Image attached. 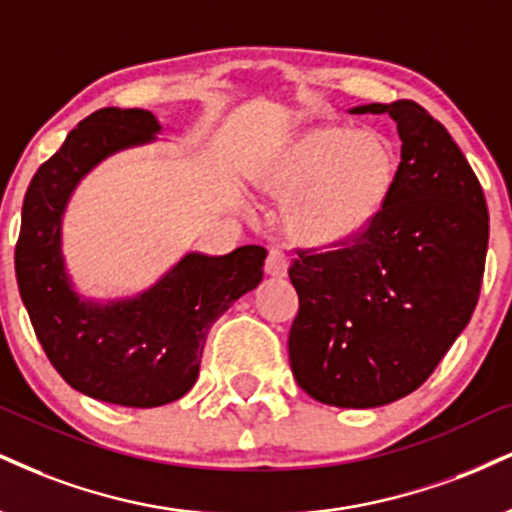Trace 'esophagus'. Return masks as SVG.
<instances>
[{"label":"esophagus","mask_w":512,"mask_h":512,"mask_svg":"<svg viewBox=\"0 0 512 512\" xmlns=\"http://www.w3.org/2000/svg\"><path fill=\"white\" fill-rule=\"evenodd\" d=\"M264 272H267L269 276H286L288 274V260L279 248L269 250L267 262H264Z\"/></svg>","instance_id":"1"}]
</instances>
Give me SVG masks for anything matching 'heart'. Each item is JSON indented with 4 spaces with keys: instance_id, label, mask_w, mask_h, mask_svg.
Here are the masks:
<instances>
[{
    "instance_id": "obj_1",
    "label": "heart",
    "mask_w": 512,
    "mask_h": 512,
    "mask_svg": "<svg viewBox=\"0 0 512 512\" xmlns=\"http://www.w3.org/2000/svg\"><path fill=\"white\" fill-rule=\"evenodd\" d=\"M398 178L393 143L377 131L319 126L262 169L260 183L288 200L286 231L317 248L348 243L372 226Z\"/></svg>"
}]
</instances>
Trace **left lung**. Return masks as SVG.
I'll return each mask as SVG.
<instances>
[{
	"label": "left lung",
	"mask_w": 512,
	"mask_h": 512,
	"mask_svg": "<svg viewBox=\"0 0 512 512\" xmlns=\"http://www.w3.org/2000/svg\"><path fill=\"white\" fill-rule=\"evenodd\" d=\"M350 112L396 121V186L350 243L298 252L288 357L305 393L362 410L420 389L463 334L482 288L489 212L472 166L427 109L398 100Z\"/></svg>",
	"instance_id": "left-lung-1"
}]
</instances>
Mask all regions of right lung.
Masks as SVG:
<instances>
[{
    "mask_svg": "<svg viewBox=\"0 0 512 512\" xmlns=\"http://www.w3.org/2000/svg\"><path fill=\"white\" fill-rule=\"evenodd\" d=\"M145 109L104 107L66 135L30 181L16 243V279L35 336L73 389L126 408H157L193 389L209 329L262 281L267 250L188 252L147 291L80 298L61 252V224L78 183L116 152L155 143Z\"/></svg>",
    "mask_w": 512,
    "mask_h": 512,
    "instance_id": "add662e5",
    "label": "right lung"
}]
</instances>
